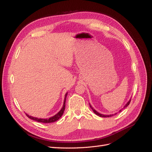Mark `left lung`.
Masks as SVG:
<instances>
[{
  "mask_svg": "<svg viewBox=\"0 0 152 152\" xmlns=\"http://www.w3.org/2000/svg\"><path fill=\"white\" fill-rule=\"evenodd\" d=\"M131 99L129 100V102L125 105V107H124V108H126V107H127V106L129 105V104H130V102H131ZM90 107L92 108V110H93V112L96 114V115H98V116H99V117H112V116H113V115H102V114H100V113H99L98 112H96V110H94V109H93V108H92V107H91V106L90 105ZM120 111V112H121Z\"/></svg>",
  "mask_w": 152,
  "mask_h": 152,
  "instance_id": "left-lung-1",
  "label": "left lung"
}]
</instances>
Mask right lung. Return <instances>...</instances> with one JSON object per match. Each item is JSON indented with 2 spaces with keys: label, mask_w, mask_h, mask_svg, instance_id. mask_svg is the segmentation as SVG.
Here are the masks:
<instances>
[{
  "label": "right lung",
  "mask_w": 152,
  "mask_h": 152,
  "mask_svg": "<svg viewBox=\"0 0 152 152\" xmlns=\"http://www.w3.org/2000/svg\"><path fill=\"white\" fill-rule=\"evenodd\" d=\"M66 96H67V93H66V95H65V100H64L63 106V107H62L61 110L60 111H59L56 115H55L54 116H53V117H50V118H48H48H47V119H43V118H35V117H31V116H29L28 115L26 114V116L28 117V118L32 119V120H34V121H37V122H42V123H51V122H55V121H58V119L62 116V115H63V113H64V110H65V102H66Z\"/></svg>",
  "instance_id": "obj_1"
}]
</instances>
